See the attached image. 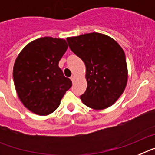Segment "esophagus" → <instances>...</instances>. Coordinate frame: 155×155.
<instances>
[{
	"label": "esophagus",
	"mask_w": 155,
	"mask_h": 155,
	"mask_svg": "<svg viewBox=\"0 0 155 155\" xmlns=\"http://www.w3.org/2000/svg\"><path fill=\"white\" fill-rule=\"evenodd\" d=\"M70 79H71V80H72V83H74V82H75V77H74V76H71V78H70Z\"/></svg>",
	"instance_id": "esophagus-1"
}]
</instances>
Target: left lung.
Here are the masks:
<instances>
[{
    "label": "left lung",
    "instance_id": "left-lung-1",
    "mask_svg": "<svg viewBox=\"0 0 155 155\" xmlns=\"http://www.w3.org/2000/svg\"><path fill=\"white\" fill-rule=\"evenodd\" d=\"M69 48L86 65L87 87L80 96L84 104L94 109L112 105L127 83L126 55L111 37L91 33L67 38Z\"/></svg>",
    "mask_w": 155,
    "mask_h": 155
}]
</instances>
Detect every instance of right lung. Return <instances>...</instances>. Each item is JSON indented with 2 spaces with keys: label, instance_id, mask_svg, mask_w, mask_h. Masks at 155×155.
Wrapping results in <instances>:
<instances>
[{
  "label": "right lung",
  "instance_id": "add662e5",
  "mask_svg": "<svg viewBox=\"0 0 155 155\" xmlns=\"http://www.w3.org/2000/svg\"><path fill=\"white\" fill-rule=\"evenodd\" d=\"M68 49L63 39L41 37L26 45L15 60L13 79L25 107L40 115L56 110L72 81L64 76L58 62Z\"/></svg>",
  "mask_w": 155,
  "mask_h": 155
}]
</instances>
